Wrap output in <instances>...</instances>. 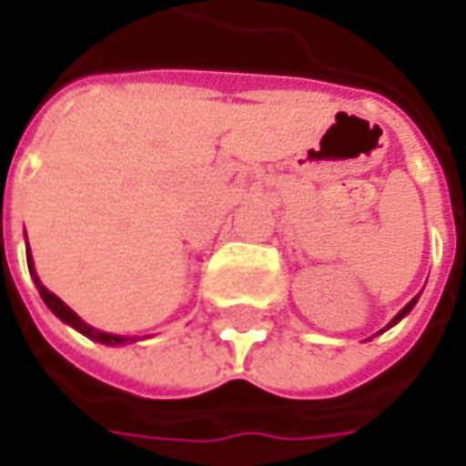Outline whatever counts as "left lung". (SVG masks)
Returning a JSON list of instances; mask_svg holds the SVG:
<instances>
[{"label": "left lung", "mask_w": 466, "mask_h": 466, "mask_svg": "<svg viewBox=\"0 0 466 466\" xmlns=\"http://www.w3.org/2000/svg\"><path fill=\"white\" fill-rule=\"evenodd\" d=\"M415 303H418V298H412V300H410V303H407V306H404L402 311L397 313V316H394V321H391V324H389V327H394V324H397V321H402L404 316H407V313L412 311V309H415ZM389 327H386V329H389Z\"/></svg>", "instance_id": "obj_1"}]
</instances>
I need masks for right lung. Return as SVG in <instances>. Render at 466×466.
Segmentation results:
<instances>
[{"label":"right lung","instance_id":"right-lung-1","mask_svg":"<svg viewBox=\"0 0 466 466\" xmlns=\"http://www.w3.org/2000/svg\"><path fill=\"white\" fill-rule=\"evenodd\" d=\"M27 269H30V278L35 282V288H38V293L44 298V303L51 309V311L56 313L59 319H62L64 324H69V327H75V329L85 334V337H90V339H96L100 345H127V342H135V337H118V334H108V331H98L96 327H90V324H85L77 313L72 311L66 303H64L62 298H56L54 293H48L44 288V282L38 279L35 275V269H33V259H30V248H27Z\"/></svg>","mask_w":466,"mask_h":466}]
</instances>
